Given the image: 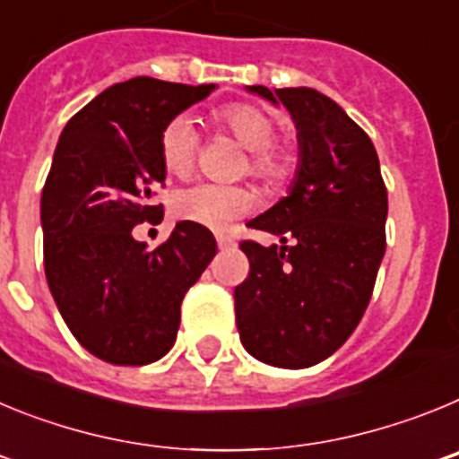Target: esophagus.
<instances>
[{
    "label": "esophagus",
    "mask_w": 459,
    "mask_h": 459,
    "mask_svg": "<svg viewBox=\"0 0 459 459\" xmlns=\"http://www.w3.org/2000/svg\"><path fill=\"white\" fill-rule=\"evenodd\" d=\"M216 243H218V248H221V250H232L234 246H237V243H234V238L225 237V234H218Z\"/></svg>",
    "instance_id": "esophagus-1"
}]
</instances>
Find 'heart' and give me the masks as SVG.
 I'll return each instance as SVG.
<instances>
[{"instance_id":"heart-1","label":"heart","mask_w":459,"mask_h":459,"mask_svg":"<svg viewBox=\"0 0 459 459\" xmlns=\"http://www.w3.org/2000/svg\"><path fill=\"white\" fill-rule=\"evenodd\" d=\"M218 128L237 137L248 149L250 177L275 186L291 172L294 152L275 142V121L255 103H234L213 115ZM200 152V133L188 115H177L165 124L160 135V160L172 177H188ZM255 206V195L243 186L195 184L174 197V216L209 230H227Z\"/></svg>"}]
</instances>
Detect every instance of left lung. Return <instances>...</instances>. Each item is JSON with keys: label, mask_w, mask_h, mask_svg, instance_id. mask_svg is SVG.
Instances as JSON below:
<instances>
[{"label": "left lung", "mask_w": 459, "mask_h": 459, "mask_svg": "<svg viewBox=\"0 0 459 459\" xmlns=\"http://www.w3.org/2000/svg\"><path fill=\"white\" fill-rule=\"evenodd\" d=\"M248 91L290 109L299 169L290 195L250 221L282 246L241 241L248 278L234 290L243 347L275 368H310L359 326L386 253L388 195L368 133L317 89Z\"/></svg>", "instance_id": "8db88e82"}]
</instances>
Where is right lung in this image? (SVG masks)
Instances as JSON below:
<instances>
[{
    "label": "right lung",
    "mask_w": 459,
    "mask_h": 459,
    "mask_svg": "<svg viewBox=\"0 0 459 459\" xmlns=\"http://www.w3.org/2000/svg\"><path fill=\"white\" fill-rule=\"evenodd\" d=\"M216 84L133 78L73 115L40 195L43 264L64 322L89 354L147 366L172 350L181 301L216 255L202 225L179 222L158 248L133 227L163 216L160 135L172 117Z\"/></svg>",
    "instance_id": "obj_1"
}]
</instances>
